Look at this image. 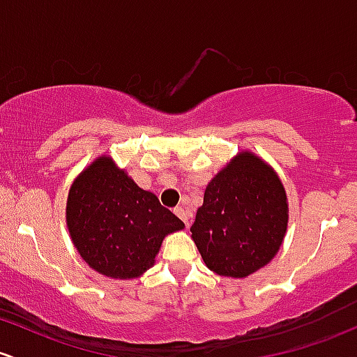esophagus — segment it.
<instances>
[{"label": "esophagus", "instance_id": "obj_1", "mask_svg": "<svg viewBox=\"0 0 357 357\" xmlns=\"http://www.w3.org/2000/svg\"><path fill=\"white\" fill-rule=\"evenodd\" d=\"M174 213L178 215V217L181 218L183 222H185V225H186V227H190V218H188V213H186V210L183 208V206H176V208H174Z\"/></svg>", "mask_w": 357, "mask_h": 357}]
</instances>
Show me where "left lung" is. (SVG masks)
Wrapping results in <instances>:
<instances>
[{
  "mask_svg": "<svg viewBox=\"0 0 357 357\" xmlns=\"http://www.w3.org/2000/svg\"><path fill=\"white\" fill-rule=\"evenodd\" d=\"M287 227L283 183L269 164L245 151L208 183L191 237L206 268L245 278L276 256Z\"/></svg>",
  "mask_w": 357,
  "mask_h": 357,
  "instance_id": "8db88e82",
  "label": "left lung"
}]
</instances>
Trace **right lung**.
<instances>
[{
	"mask_svg": "<svg viewBox=\"0 0 357 357\" xmlns=\"http://www.w3.org/2000/svg\"><path fill=\"white\" fill-rule=\"evenodd\" d=\"M66 222L89 268L115 280L139 278L154 266L167 234L185 229L158 197L101 155L74 179Z\"/></svg>",
	"mask_w": 357,
	"mask_h": 357,
	"instance_id": "obj_1",
	"label": "right lung"
}]
</instances>
